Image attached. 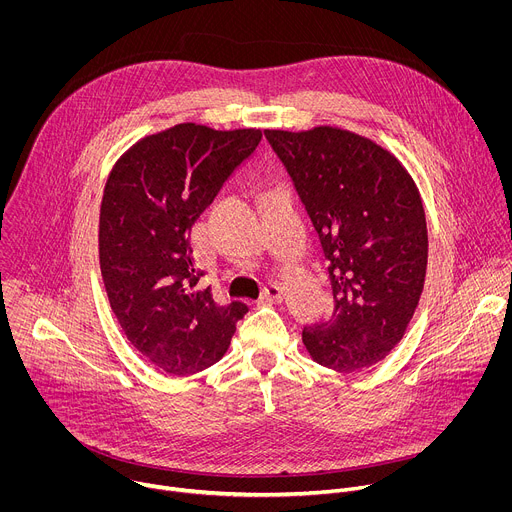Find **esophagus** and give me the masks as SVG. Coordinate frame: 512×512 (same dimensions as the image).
<instances>
[{
    "instance_id": "1",
    "label": "esophagus",
    "mask_w": 512,
    "mask_h": 512,
    "mask_svg": "<svg viewBox=\"0 0 512 512\" xmlns=\"http://www.w3.org/2000/svg\"><path fill=\"white\" fill-rule=\"evenodd\" d=\"M261 302H265V304H281V302H283V289H281V285L269 283V285L263 289Z\"/></svg>"
}]
</instances>
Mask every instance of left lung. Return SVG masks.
<instances>
[{"label":"left lung","mask_w":512,"mask_h":512,"mask_svg":"<svg viewBox=\"0 0 512 512\" xmlns=\"http://www.w3.org/2000/svg\"><path fill=\"white\" fill-rule=\"evenodd\" d=\"M312 218L328 259L334 314L304 328L322 367L354 373L383 360L403 338L427 269L419 190L383 145L348 129H265Z\"/></svg>","instance_id":"1"}]
</instances>
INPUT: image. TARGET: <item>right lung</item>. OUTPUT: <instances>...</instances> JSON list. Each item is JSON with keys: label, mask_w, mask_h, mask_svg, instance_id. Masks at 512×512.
I'll use <instances>...</instances> for the list:
<instances>
[{"label": "right lung", "mask_w": 512, "mask_h": 512, "mask_svg": "<svg viewBox=\"0 0 512 512\" xmlns=\"http://www.w3.org/2000/svg\"><path fill=\"white\" fill-rule=\"evenodd\" d=\"M261 129L178 123L141 137L115 162L99 216V263L111 310L127 340L174 377L221 360L247 314L200 289L190 231Z\"/></svg>", "instance_id": "obj_1"}]
</instances>
